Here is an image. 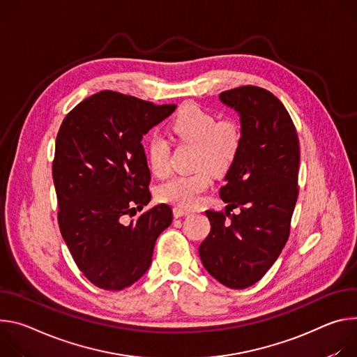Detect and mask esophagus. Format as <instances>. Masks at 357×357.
I'll list each match as a JSON object with an SVG mask.
<instances>
[{
  "instance_id": "obj_1",
  "label": "esophagus",
  "mask_w": 357,
  "mask_h": 357,
  "mask_svg": "<svg viewBox=\"0 0 357 357\" xmlns=\"http://www.w3.org/2000/svg\"><path fill=\"white\" fill-rule=\"evenodd\" d=\"M173 214H174V217H176V218H180V217L188 215V214H190V210H184V208H178V207H176V208L173 210Z\"/></svg>"
}]
</instances>
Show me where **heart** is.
I'll return each mask as SVG.
<instances>
[{"label":"heart","mask_w":357,"mask_h":357,"mask_svg":"<svg viewBox=\"0 0 357 357\" xmlns=\"http://www.w3.org/2000/svg\"><path fill=\"white\" fill-rule=\"evenodd\" d=\"M172 132L181 140L197 144L191 173L177 174L157 188L158 200L178 208H191L200 194L211 184V169L217 173L227 172L238 155L241 133L232 122H218V119L197 106H185L170 125ZM170 143L162 135H153L147 143V162L155 176L169 173ZM207 164L206 167L204 165Z\"/></svg>","instance_id":"heart-1"}]
</instances>
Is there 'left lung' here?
I'll list each match as a JSON object with an SVG mask.
<instances>
[{"label": "left lung", "instance_id": "obj_1", "mask_svg": "<svg viewBox=\"0 0 357 357\" xmlns=\"http://www.w3.org/2000/svg\"><path fill=\"white\" fill-rule=\"evenodd\" d=\"M240 119L241 146L220 191L225 213L207 210L211 229L199 255L231 289L258 282L280 257L298 200L299 140L285 106L258 86L220 95ZM238 206L241 213L229 211Z\"/></svg>", "mask_w": 357, "mask_h": 357}]
</instances>
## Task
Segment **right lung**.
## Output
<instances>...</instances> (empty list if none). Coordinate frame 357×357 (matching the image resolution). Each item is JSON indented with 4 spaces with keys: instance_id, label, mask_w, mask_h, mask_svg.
<instances>
[{
    "instance_id": "obj_1",
    "label": "right lung",
    "mask_w": 357,
    "mask_h": 357,
    "mask_svg": "<svg viewBox=\"0 0 357 357\" xmlns=\"http://www.w3.org/2000/svg\"><path fill=\"white\" fill-rule=\"evenodd\" d=\"M176 107L103 91L75 106L61 125L52 163L58 222L77 268L102 289L139 281L157 236L172 224L167 204L129 224L125 215L151 199L142 139Z\"/></svg>"
}]
</instances>
